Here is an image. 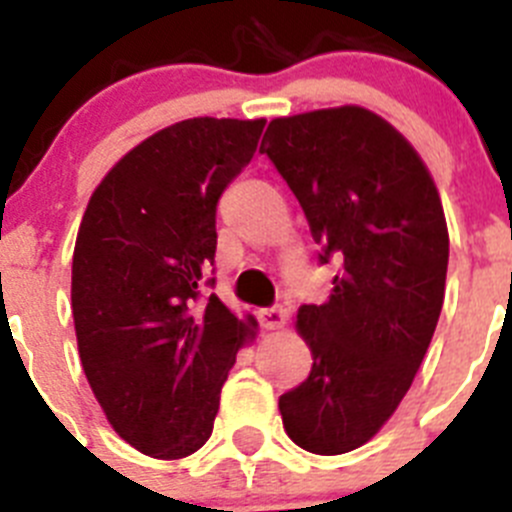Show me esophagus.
I'll return each instance as SVG.
<instances>
[{
    "mask_svg": "<svg viewBox=\"0 0 512 512\" xmlns=\"http://www.w3.org/2000/svg\"><path fill=\"white\" fill-rule=\"evenodd\" d=\"M289 312L287 307L282 305H274V307H261L259 310V323L264 325V328H282L284 323H287Z\"/></svg>",
    "mask_w": 512,
    "mask_h": 512,
    "instance_id": "34e87169",
    "label": "esophagus"
}]
</instances>
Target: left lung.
<instances>
[{"instance_id":"obj_1","label":"left lung","mask_w":512,"mask_h":512,"mask_svg":"<svg viewBox=\"0 0 512 512\" xmlns=\"http://www.w3.org/2000/svg\"><path fill=\"white\" fill-rule=\"evenodd\" d=\"M261 153L320 264L341 261L328 302L297 312L312 369L279 397L284 431L310 454H346L390 420L431 346L449 266L441 197L408 140L354 104L271 120Z\"/></svg>"}]
</instances>
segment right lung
<instances>
[{
    "label": "right lung",
    "instance_id": "add662e5",
    "mask_svg": "<svg viewBox=\"0 0 512 512\" xmlns=\"http://www.w3.org/2000/svg\"><path fill=\"white\" fill-rule=\"evenodd\" d=\"M266 120L192 117L158 130L94 189L76 235L71 307L104 415L153 459H184L212 433L235 354L256 336L217 295L215 212Z\"/></svg>",
    "mask_w": 512,
    "mask_h": 512
}]
</instances>
